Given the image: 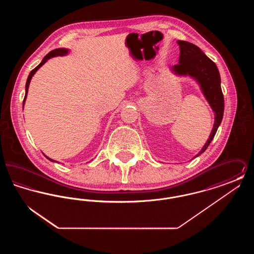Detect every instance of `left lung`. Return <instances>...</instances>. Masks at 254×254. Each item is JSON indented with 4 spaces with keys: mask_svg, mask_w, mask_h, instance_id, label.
I'll list each match as a JSON object with an SVG mask.
<instances>
[{
    "mask_svg": "<svg viewBox=\"0 0 254 254\" xmlns=\"http://www.w3.org/2000/svg\"><path fill=\"white\" fill-rule=\"evenodd\" d=\"M180 48L179 64L170 69L179 76H190L200 85L210 108L214 112V124L210 135L202 149L194 158L205 152L214 138L224 115V96L221 88V78L216 64L205 53L191 43L177 41Z\"/></svg>",
    "mask_w": 254,
    "mask_h": 254,
    "instance_id": "obj_1",
    "label": "left lung"
}]
</instances>
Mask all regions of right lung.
<instances>
[{
    "label": "right lung",
    "instance_id": "1",
    "mask_svg": "<svg viewBox=\"0 0 254 254\" xmlns=\"http://www.w3.org/2000/svg\"><path fill=\"white\" fill-rule=\"evenodd\" d=\"M68 52H69V50L67 49H54V50H52V51H50L49 54H47L45 57H44V59L42 60V62L37 65L36 67L33 69V70H31V72L29 73V75H28V77H27V80H26V84H25V95H24V102H23V108H24V103H25V99H26V96H27V91H28V87H29V84H30V81H31V79H32V77H33V75L36 73L37 70L47 62V61L49 60L50 58H52V57H56V56H65V55H67L68 54ZM46 156V155H45ZM46 157L49 159V161H51V162H56V163H58L57 161H55V160H52V159H50V158L48 157V156H46Z\"/></svg>",
    "mask_w": 254,
    "mask_h": 254
}]
</instances>
